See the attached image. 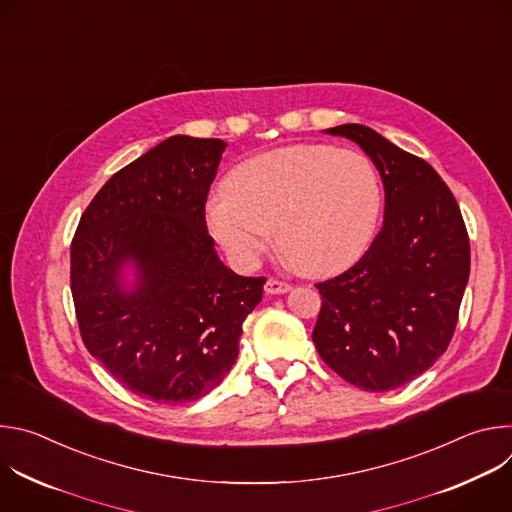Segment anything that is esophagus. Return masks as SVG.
Returning <instances> with one entry per match:
<instances>
[{
	"label": "esophagus",
	"instance_id": "34e87169",
	"mask_svg": "<svg viewBox=\"0 0 512 512\" xmlns=\"http://www.w3.org/2000/svg\"><path fill=\"white\" fill-rule=\"evenodd\" d=\"M291 285L287 281H281V279H275V277H269L265 281V291L267 294H285V291H289Z\"/></svg>",
	"mask_w": 512,
	"mask_h": 512
}]
</instances>
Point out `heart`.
I'll use <instances>...</instances> for the list:
<instances>
[{
	"mask_svg": "<svg viewBox=\"0 0 512 512\" xmlns=\"http://www.w3.org/2000/svg\"><path fill=\"white\" fill-rule=\"evenodd\" d=\"M383 204L369 156L324 143H294L233 168L225 194L208 202L210 235L239 267H255L277 237L285 261L334 275L369 247Z\"/></svg>",
	"mask_w": 512,
	"mask_h": 512,
	"instance_id": "obj_1",
	"label": "heart"
}]
</instances>
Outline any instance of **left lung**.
Segmentation results:
<instances>
[{"label":"left lung","mask_w":512,"mask_h":512,"mask_svg":"<svg viewBox=\"0 0 512 512\" xmlns=\"http://www.w3.org/2000/svg\"><path fill=\"white\" fill-rule=\"evenodd\" d=\"M356 141L385 186L383 229L350 269L316 283L318 354L350 385L383 393L413 381L456 332L470 275L460 206L425 160L367 125L328 129Z\"/></svg>","instance_id":"obj_1"}]
</instances>
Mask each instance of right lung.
<instances>
[{
  "label": "right lung",
  "instance_id": "1",
  "mask_svg": "<svg viewBox=\"0 0 512 512\" xmlns=\"http://www.w3.org/2000/svg\"><path fill=\"white\" fill-rule=\"evenodd\" d=\"M227 143L174 135L95 194L70 245V291L87 350L135 395L188 403L210 393L239 356L265 277L216 257L204 206ZM133 260L135 292L118 285Z\"/></svg>",
  "mask_w": 512,
  "mask_h": 512
}]
</instances>
